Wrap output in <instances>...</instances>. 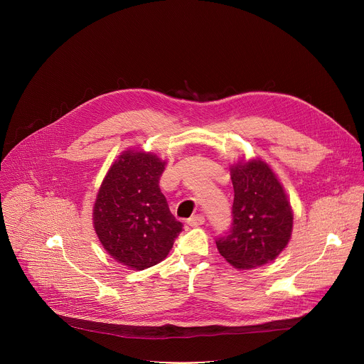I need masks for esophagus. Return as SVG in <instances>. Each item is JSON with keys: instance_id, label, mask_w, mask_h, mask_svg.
Segmentation results:
<instances>
[{"instance_id": "34e87169", "label": "esophagus", "mask_w": 364, "mask_h": 364, "mask_svg": "<svg viewBox=\"0 0 364 364\" xmlns=\"http://www.w3.org/2000/svg\"><path fill=\"white\" fill-rule=\"evenodd\" d=\"M204 216L203 215H196V216H193V218H190L188 219V225L190 226H193V228H197V226H201V225H204Z\"/></svg>"}]
</instances>
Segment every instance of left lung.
Listing matches in <instances>:
<instances>
[{
  "label": "left lung",
  "instance_id": "left-lung-1",
  "mask_svg": "<svg viewBox=\"0 0 364 364\" xmlns=\"http://www.w3.org/2000/svg\"><path fill=\"white\" fill-rule=\"evenodd\" d=\"M230 177L233 223L229 235L216 240L218 250L236 269L264 267L291 240V203L278 176L259 157L233 164Z\"/></svg>",
  "mask_w": 364,
  "mask_h": 364
}]
</instances>
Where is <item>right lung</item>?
I'll return each mask as SVG.
<instances>
[{"label":"right lung","mask_w":364,"mask_h":364,"mask_svg":"<svg viewBox=\"0 0 364 364\" xmlns=\"http://www.w3.org/2000/svg\"><path fill=\"white\" fill-rule=\"evenodd\" d=\"M166 164L152 152L125 149L93 204V228L103 249L134 271L160 264L183 230L159 186Z\"/></svg>","instance_id":"1"}]
</instances>
